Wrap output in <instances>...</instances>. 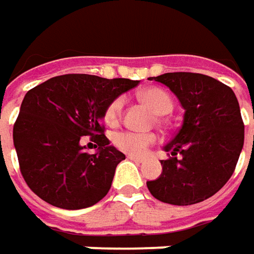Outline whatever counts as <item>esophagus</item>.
I'll use <instances>...</instances> for the list:
<instances>
[{
    "mask_svg": "<svg viewBox=\"0 0 254 254\" xmlns=\"http://www.w3.org/2000/svg\"><path fill=\"white\" fill-rule=\"evenodd\" d=\"M127 158L128 160H131V161H135V162H141L142 161V157H137V155H127Z\"/></svg>",
    "mask_w": 254,
    "mask_h": 254,
    "instance_id": "obj_1",
    "label": "esophagus"
}]
</instances>
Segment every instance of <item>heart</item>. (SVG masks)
Returning <instances> with one entry per match:
<instances>
[{
  "label": "heart",
  "mask_w": 254,
  "mask_h": 254,
  "mask_svg": "<svg viewBox=\"0 0 254 254\" xmlns=\"http://www.w3.org/2000/svg\"><path fill=\"white\" fill-rule=\"evenodd\" d=\"M138 97L142 102L145 103L152 112L158 116H164L168 114L172 110V100L168 96V93H165L161 89L157 87H150L145 89L138 94ZM123 102L122 97L114 99L107 110H106V122L116 123L119 120V117L122 116L123 110ZM113 144L123 152L131 154V155H142L147 151V148L154 144L155 137L152 134H145V132H134V131H120L116 132L113 135Z\"/></svg>",
  "instance_id": "b5f03b06"
}]
</instances>
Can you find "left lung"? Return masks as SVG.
<instances>
[{
	"label": "left lung",
	"instance_id": "8db88e82",
	"mask_svg": "<svg viewBox=\"0 0 254 254\" xmlns=\"http://www.w3.org/2000/svg\"><path fill=\"white\" fill-rule=\"evenodd\" d=\"M180 100L182 126L164 151L161 175L147 181L154 198L171 205L208 199L229 181L245 141L239 102L229 86L200 73L175 72L154 77Z\"/></svg>",
	"mask_w": 254,
	"mask_h": 254
}]
</instances>
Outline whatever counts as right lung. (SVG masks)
<instances>
[{
    "mask_svg": "<svg viewBox=\"0 0 254 254\" xmlns=\"http://www.w3.org/2000/svg\"><path fill=\"white\" fill-rule=\"evenodd\" d=\"M140 83L93 74H62L25 94L14 126V145L28 187L62 209L103 199L126 155L110 145L102 120L109 104ZM83 135L98 151L85 152Z\"/></svg>",
    "mask_w": 254,
    "mask_h": 254,
    "instance_id": "obj_1",
    "label": "right lung"
}]
</instances>
